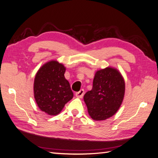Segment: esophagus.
I'll list each match as a JSON object with an SVG mask.
<instances>
[{"label": "esophagus", "instance_id": "obj_1", "mask_svg": "<svg viewBox=\"0 0 158 158\" xmlns=\"http://www.w3.org/2000/svg\"><path fill=\"white\" fill-rule=\"evenodd\" d=\"M84 93H85V90L83 89H81L80 91H78V92H77L76 93V96L78 98H82L84 95Z\"/></svg>", "mask_w": 158, "mask_h": 158}]
</instances>
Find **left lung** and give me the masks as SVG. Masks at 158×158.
Wrapping results in <instances>:
<instances>
[{
  "mask_svg": "<svg viewBox=\"0 0 158 158\" xmlns=\"http://www.w3.org/2000/svg\"><path fill=\"white\" fill-rule=\"evenodd\" d=\"M124 93V80L118 69L107 67L98 70L92 90L84 96L91 118L100 121L113 116L123 101Z\"/></svg>",
  "mask_w": 158,
  "mask_h": 158,
  "instance_id": "1",
  "label": "left lung"
}]
</instances>
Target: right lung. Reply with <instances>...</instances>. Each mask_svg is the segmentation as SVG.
<instances>
[{"mask_svg":"<svg viewBox=\"0 0 158 158\" xmlns=\"http://www.w3.org/2000/svg\"><path fill=\"white\" fill-rule=\"evenodd\" d=\"M65 68L57 61H50L38 69L34 82L35 101L40 110L50 115L60 113L73 94L65 78Z\"/></svg>","mask_w":158,"mask_h":158,"instance_id":"right-lung-1","label":"right lung"}]
</instances>
